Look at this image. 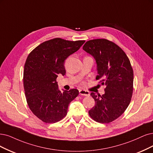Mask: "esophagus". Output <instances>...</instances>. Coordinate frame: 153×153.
Here are the masks:
<instances>
[{
	"label": "esophagus",
	"instance_id": "1",
	"mask_svg": "<svg viewBox=\"0 0 153 153\" xmlns=\"http://www.w3.org/2000/svg\"><path fill=\"white\" fill-rule=\"evenodd\" d=\"M79 94L82 96H85V97H88L90 94L88 91H86V90L84 89H79Z\"/></svg>",
	"mask_w": 153,
	"mask_h": 153
}]
</instances>
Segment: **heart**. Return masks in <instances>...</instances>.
Instances as JSON below:
<instances>
[{"instance_id":"obj_1","label":"heart","mask_w":153,"mask_h":153,"mask_svg":"<svg viewBox=\"0 0 153 153\" xmlns=\"http://www.w3.org/2000/svg\"><path fill=\"white\" fill-rule=\"evenodd\" d=\"M83 84H84V83H83Z\"/></svg>"}]
</instances>
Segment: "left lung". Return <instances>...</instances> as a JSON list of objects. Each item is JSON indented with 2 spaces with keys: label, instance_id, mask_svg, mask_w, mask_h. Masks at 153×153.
<instances>
[{
  "label": "left lung",
  "instance_id": "1",
  "mask_svg": "<svg viewBox=\"0 0 153 153\" xmlns=\"http://www.w3.org/2000/svg\"><path fill=\"white\" fill-rule=\"evenodd\" d=\"M82 48L94 56L98 74L96 79L105 86L102 96L91 93L95 105L89 115L97 122L110 123L123 114L131 101L134 72L131 62L120 47L106 39L89 40Z\"/></svg>",
  "mask_w": 153,
  "mask_h": 153
}]
</instances>
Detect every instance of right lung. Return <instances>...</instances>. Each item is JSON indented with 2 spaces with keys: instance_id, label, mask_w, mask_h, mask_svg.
I'll list each match as a JSON object with an SVG mask.
<instances>
[{
  "instance_id": "right-lung-1",
  "label": "right lung",
  "mask_w": 153,
  "mask_h": 153,
  "mask_svg": "<svg viewBox=\"0 0 153 153\" xmlns=\"http://www.w3.org/2000/svg\"><path fill=\"white\" fill-rule=\"evenodd\" d=\"M84 42L55 38L39 45L28 55L23 72L25 97L33 114L42 122L61 120L70 103L78 96L77 89L61 92L56 79L65 74V60Z\"/></svg>"
}]
</instances>
